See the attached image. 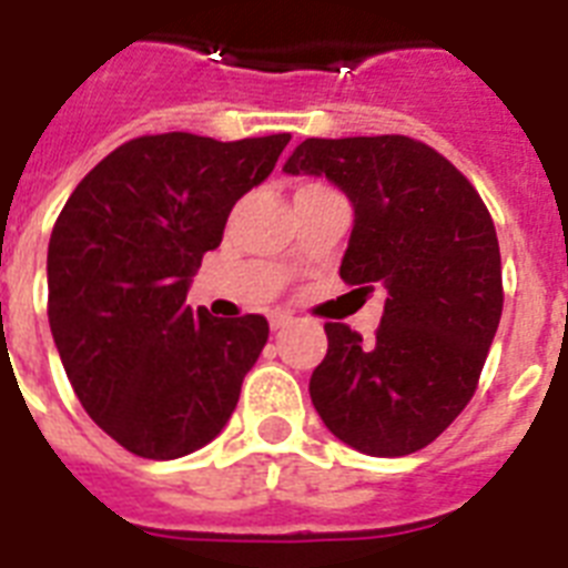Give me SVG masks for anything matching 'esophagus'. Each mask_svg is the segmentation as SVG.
Segmentation results:
<instances>
[{
  "label": "esophagus",
  "instance_id": "34e87169",
  "mask_svg": "<svg viewBox=\"0 0 568 568\" xmlns=\"http://www.w3.org/2000/svg\"><path fill=\"white\" fill-rule=\"evenodd\" d=\"M292 324V315L288 312H271V329H283Z\"/></svg>",
  "mask_w": 568,
  "mask_h": 568
}]
</instances>
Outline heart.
<instances>
[{
	"label": "heart",
	"mask_w": 568,
	"mask_h": 568,
	"mask_svg": "<svg viewBox=\"0 0 568 568\" xmlns=\"http://www.w3.org/2000/svg\"><path fill=\"white\" fill-rule=\"evenodd\" d=\"M303 189H321V185H303ZM303 189H301V191H303Z\"/></svg>",
	"instance_id": "obj_1"
}]
</instances>
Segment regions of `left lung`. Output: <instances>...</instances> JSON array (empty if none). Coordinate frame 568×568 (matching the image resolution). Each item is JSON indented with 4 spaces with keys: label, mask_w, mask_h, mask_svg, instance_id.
Instances as JSON below:
<instances>
[{
    "label": "left lung",
    "mask_w": 568,
    "mask_h": 568,
    "mask_svg": "<svg viewBox=\"0 0 568 568\" xmlns=\"http://www.w3.org/2000/svg\"><path fill=\"white\" fill-rule=\"evenodd\" d=\"M283 171L327 176L351 196L338 274L354 292L386 288L374 342L324 324L312 404L351 448L415 454L466 409L501 321L493 214L445 155L406 135L306 138Z\"/></svg>",
    "instance_id": "8db88e82"
}]
</instances>
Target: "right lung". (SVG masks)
<instances>
[{"instance_id": "add662e5", "label": "right lung", "mask_w": 568, "mask_h": 568, "mask_svg": "<svg viewBox=\"0 0 568 568\" xmlns=\"http://www.w3.org/2000/svg\"><path fill=\"white\" fill-rule=\"evenodd\" d=\"M288 132L141 135L84 176L49 239V327L84 413L144 459L203 448L230 422L267 342L265 315L185 303L235 200L274 171Z\"/></svg>"}]
</instances>
